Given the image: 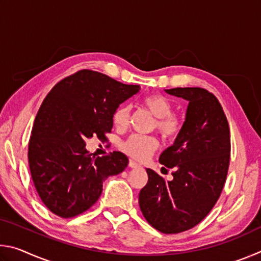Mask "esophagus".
Instances as JSON below:
<instances>
[{"instance_id":"1","label":"esophagus","mask_w":261,"mask_h":261,"mask_svg":"<svg viewBox=\"0 0 261 261\" xmlns=\"http://www.w3.org/2000/svg\"><path fill=\"white\" fill-rule=\"evenodd\" d=\"M129 167H130V168H139V167H140V165H138V163L135 162V161L130 160V162H129Z\"/></svg>"}]
</instances>
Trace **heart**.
<instances>
[{"label":"heart","instance_id":"b5f03b06","mask_svg":"<svg viewBox=\"0 0 261 261\" xmlns=\"http://www.w3.org/2000/svg\"><path fill=\"white\" fill-rule=\"evenodd\" d=\"M141 105L155 117L154 127L166 140L177 138L183 129V121L173 112V103L166 95L155 93L143 98ZM130 106L121 105L113 115V122L117 129L123 130L129 125ZM158 140L152 136L132 135L122 144V149L136 160H146L155 152Z\"/></svg>","mask_w":261,"mask_h":261}]
</instances>
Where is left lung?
I'll return each mask as SVG.
<instances>
[{
  "label": "left lung",
  "instance_id": "left-lung-1",
  "mask_svg": "<svg viewBox=\"0 0 261 261\" xmlns=\"http://www.w3.org/2000/svg\"><path fill=\"white\" fill-rule=\"evenodd\" d=\"M166 92L189 101L182 132L159 158L161 165L174 169V178L166 180L147 168L139 206L156 230L178 233L197 226L218 201L230 160V131L219 100L205 88Z\"/></svg>",
  "mask_w": 261,
  "mask_h": 261
}]
</instances>
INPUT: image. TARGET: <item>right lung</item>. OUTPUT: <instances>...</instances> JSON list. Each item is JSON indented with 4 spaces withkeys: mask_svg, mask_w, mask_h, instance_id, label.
Listing matches in <instances>:
<instances>
[{
    "mask_svg": "<svg viewBox=\"0 0 261 261\" xmlns=\"http://www.w3.org/2000/svg\"><path fill=\"white\" fill-rule=\"evenodd\" d=\"M139 90L85 69L47 94L34 120L29 165L39 197L53 213L64 219L84 213L99 199L103 180L125 169V154L92 155L85 141L107 139L114 112Z\"/></svg>",
    "mask_w": 261,
    "mask_h": 261,
    "instance_id": "obj_1",
    "label": "right lung"
}]
</instances>
